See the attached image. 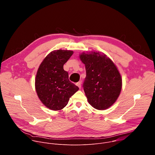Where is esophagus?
<instances>
[{
  "label": "esophagus",
  "instance_id": "esophagus-1",
  "mask_svg": "<svg viewBox=\"0 0 155 155\" xmlns=\"http://www.w3.org/2000/svg\"><path fill=\"white\" fill-rule=\"evenodd\" d=\"M81 81H78V82H77V83H76V85L79 87V88H81Z\"/></svg>",
  "mask_w": 155,
  "mask_h": 155
}]
</instances>
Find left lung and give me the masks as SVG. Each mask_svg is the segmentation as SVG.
<instances>
[{
    "mask_svg": "<svg viewBox=\"0 0 155 155\" xmlns=\"http://www.w3.org/2000/svg\"><path fill=\"white\" fill-rule=\"evenodd\" d=\"M85 65L86 76L83 87L89 104L97 110H105L117 100L122 79L117 66L104 53L93 51L80 54Z\"/></svg>",
    "mask_w": 155,
    "mask_h": 155,
    "instance_id": "left-lung-1",
    "label": "left lung"
}]
</instances>
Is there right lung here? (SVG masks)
Returning <instances> with one entry per match:
<instances>
[{"label": "right lung", "instance_id": "obj_1", "mask_svg": "<svg viewBox=\"0 0 155 155\" xmlns=\"http://www.w3.org/2000/svg\"><path fill=\"white\" fill-rule=\"evenodd\" d=\"M71 50L51 51L43 60L38 69L35 86L37 96L47 108L60 110L65 107L79 88L69 80L64 64L73 54Z\"/></svg>", "mask_w": 155, "mask_h": 155}]
</instances>
